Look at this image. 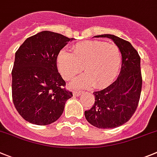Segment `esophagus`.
<instances>
[{
  "label": "esophagus",
  "mask_w": 157,
  "mask_h": 157,
  "mask_svg": "<svg viewBox=\"0 0 157 157\" xmlns=\"http://www.w3.org/2000/svg\"><path fill=\"white\" fill-rule=\"evenodd\" d=\"M82 92L81 91H74L73 92V96H79L80 95L82 94Z\"/></svg>",
  "instance_id": "obj_1"
}]
</instances>
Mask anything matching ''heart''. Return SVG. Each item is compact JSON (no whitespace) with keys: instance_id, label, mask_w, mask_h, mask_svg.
<instances>
[{"instance_id":"obj_1","label":"heart","mask_w":157,"mask_h":157,"mask_svg":"<svg viewBox=\"0 0 157 157\" xmlns=\"http://www.w3.org/2000/svg\"><path fill=\"white\" fill-rule=\"evenodd\" d=\"M121 63V53L117 46L98 40L77 44L72 47V53L61 50L57 56V68L65 80H70L84 68L86 73L70 83L74 88L109 86L118 75Z\"/></svg>"}]
</instances>
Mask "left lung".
Listing matches in <instances>:
<instances>
[{"instance_id": "8db88e82", "label": "left lung", "mask_w": 157, "mask_h": 157, "mask_svg": "<svg viewBox=\"0 0 157 157\" xmlns=\"http://www.w3.org/2000/svg\"><path fill=\"white\" fill-rule=\"evenodd\" d=\"M94 37L108 38L116 44L121 53V68L114 82L93 93L95 103L85 111V117L98 128H114L126 123L139 104L142 84L140 57L130 43L120 37L110 34Z\"/></svg>"}]
</instances>
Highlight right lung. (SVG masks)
I'll return each mask as SVG.
<instances>
[{
	"instance_id": "right-lung-1",
	"label": "right lung",
	"mask_w": 157,
	"mask_h": 157,
	"mask_svg": "<svg viewBox=\"0 0 157 157\" xmlns=\"http://www.w3.org/2000/svg\"><path fill=\"white\" fill-rule=\"evenodd\" d=\"M74 38L43 31L25 40L15 53L12 72V99L26 121L47 125L61 117L72 96L57 67L60 50Z\"/></svg>"
}]
</instances>
